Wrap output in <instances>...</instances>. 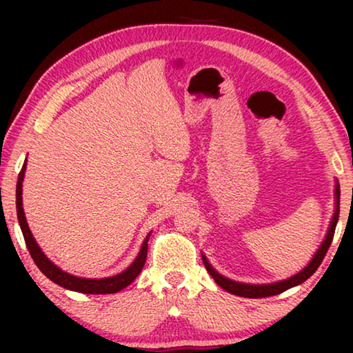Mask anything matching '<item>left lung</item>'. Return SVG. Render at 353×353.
Wrapping results in <instances>:
<instances>
[{"label": "left lung", "mask_w": 353, "mask_h": 353, "mask_svg": "<svg viewBox=\"0 0 353 353\" xmlns=\"http://www.w3.org/2000/svg\"><path fill=\"white\" fill-rule=\"evenodd\" d=\"M339 196H341V190H339V185L336 186V212H334V216H332V221L330 225V231H327L325 241H323L321 248L318 249V252L315 254V257L312 259V262L308 263V267H305L302 270L301 273L294 274L292 278L289 279H284V281H279V283H274V284H243V283H236V281H231L228 278H223L221 274H219L215 272L214 268L210 267V263L207 262L205 257H202V262H204L207 272L210 273V276L215 279V283L219 284L220 288H223L225 291H228L231 294H234V296H241V297H249V299H260V297H270V296H276V294H281L284 291H288V289H291L294 286H297V284H301L305 281L312 276L313 273L316 272V268L320 267V263L323 262V259H325V255L327 252V249H330V245L332 243V238H334V231H336V225H337V220H339Z\"/></svg>", "instance_id": "8db88e82"}]
</instances>
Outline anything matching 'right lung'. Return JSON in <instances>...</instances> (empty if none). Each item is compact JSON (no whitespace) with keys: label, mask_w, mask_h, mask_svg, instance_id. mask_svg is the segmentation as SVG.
<instances>
[{"label":"right lung","mask_w":353,"mask_h":353,"mask_svg":"<svg viewBox=\"0 0 353 353\" xmlns=\"http://www.w3.org/2000/svg\"><path fill=\"white\" fill-rule=\"evenodd\" d=\"M23 173H26V163L22 165V170L19 173L17 178V188H16V207H17V219L19 225H21L23 239H26L27 249L30 252L33 262L37 263V267L41 270V273L51 279L52 283L59 284V286L70 289V291L83 292V294H114L122 291L134 281V278L141 273V270L146 263L148 257V241L149 238L144 239L141 245V250H139L138 257L134 262L130 265V267L122 272L120 274H115V276L110 278H103V279H86V278H77L72 276V274L62 272L61 268H57L51 260L46 259V255L41 252V249L38 248V244L33 239V236L28 230L26 215H23L22 209V181H23ZM151 236V234H149Z\"/></svg>","instance_id":"right-lung-1"}]
</instances>
